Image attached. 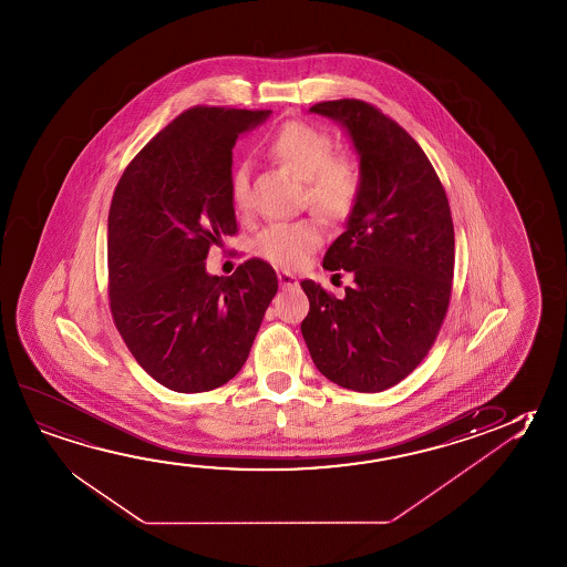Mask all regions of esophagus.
<instances>
[{"label":"esophagus","instance_id":"esophagus-1","mask_svg":"<svg viewBox=\"0 0 567 567\" xmlns=\"http://www.w3.org/2000/svg\"><path fill=\"white\" fill-rule=\"evenodd\" d=\"M279 282L282 288L298 287L297 277L292 272H288V270H279Z\"/></svg>","mask_w":567,"mask_h":567}]
</instances>
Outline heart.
<instances>
[{"instance_id":"obj_1","label":"heart","mask_w":567,"mask_h":567,"mask_svg":"<svg viewBox=\"0 0 567 567\" xmlns=\"http://www.w3.org/2000/svg\"><path fill=\"white\" fill-rule=\"evenodd\" d=\"M331 148V137L326 131L302 122L282 125L267 145L270 157L306 181L310 206L326 218L341 219L358 202L361 175L351 158L333 157ZM229 194L234 208L245 212L249 206V178L244 166L234 171ZM322 227L316 219L279 221L265 227L257 236L255 252L277 267L295 269L322 244Z\"/></svg>"}]
</instances>
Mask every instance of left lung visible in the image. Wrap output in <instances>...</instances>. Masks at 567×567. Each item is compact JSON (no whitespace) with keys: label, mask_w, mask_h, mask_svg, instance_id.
<instances>
[{"label":"left lung","mask_w":567,"mask_h":567,"mask_svg":"<svg viewBox=\"0 0 567 567\" xmlns=\"http://www.w3.org/2000/svg\"><path fill=\"white\" fill-rule=\"evenodd\" d=\"M348 131L361 188L323 269L349 270L346 297L302 280L310 312L300 326L331 383L381 392L412 373L444 322L453 279V224L444 186L401 125L361 100L310 107Z\"/></svg>","instance_id":"left-lung-1"}]
</instances>
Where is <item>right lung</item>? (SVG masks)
I'll return each mask as SVG.
<instances>
[{
	"instance_id": "add662e5",
	"label": "right lung",
	"mask_w": 567,
	"mask_h": 567,
	"mask_svg": "<svg viewBox=\"0 0 567 567\" xmlns=\"http://www.w3.org/2000/svg\"><path fill=\"white\" fill-rule=\"evenodd\" d=\"M270 110L196 105L131 161L107 218L110 306L148 375L176 392L218 389L249 358L279 280L249 259L209 275V245L236 234L229 194L234 147Z\"/></svg>"
}]
</instances>
